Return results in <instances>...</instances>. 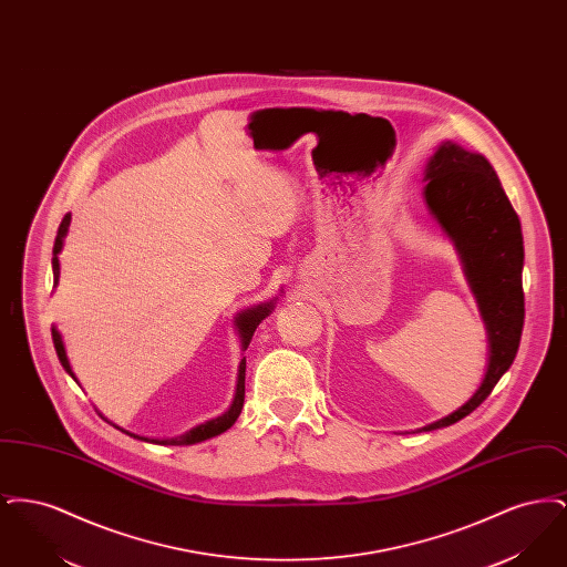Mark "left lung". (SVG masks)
Instances as JSON below:
<instances>
[{
  "label": "left lung",
  "instance_id": "left-lung-1",
  "mask_svg": "<svg viewBox=\"0 0 567 567\" xmlns=\"http://www.w3.org/2000/svg\"><path fill=\"white\" fill-rule=\"evenodd\" d=\"M423 181L427 210L457 248L488 336V365L478 391L453 414L421 430L432 432L474 412L513 365L525 321V250L520 220L486 157L446 140L433 153Z\"/></svg>",
  "mask_w": 567,
  "mask_h": 567
}]
</instances>
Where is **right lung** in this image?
Segmentation results:
<instances>
[{"label": "right lung", "instance_id": "1", "mask_svg": "<svg viewBox=\"0 0 567 567\" xmlns=\"http://www.w3.org/2000/svg\"><path fill=\"white\" fill-rule=\"evenodd\" d=\"M70 220H72V215L63 216V220H61V225H59V229H56V238H54L53 246V276H54V285L59 282V252H61V248H63V238H65V234H68V227H70ZM271 308H274V299L268 301V303H259V306H255V308H248V310H244L240 312L238 317H236V327H238V333H240V340H243V351L248 349V344H250V340H252V333H255V329H257V324L261 323L268 315L271 312ZM53 344L54 351H56V357H59V361H61V365H63V370L70 374V377L76 380L74 377V372H72V365H70V361H68V354H65V347H63V340H61V333L56 331L53 327ZM246 372V359L240 361V370H238V384H236V395H234V402L229 405V410L225 412V414H220V416H216L213 421H208V423H202V425H197V427H193L190 432L185 433V435H178V437H169V440H151V437H144V435H135V433L125 432V430H121V427H116V430H121L123 433H127V435H132V437H137V440H144V442H153V444H163V446H183V444H195V442H204V440H208V437H215L218 433L227 432L236 421H238V416H240V412H243L244 405V374ZM79 382V380H76Z\"/></svg>", "mask_w": 567, "mask_h": 567}]
</instances>
